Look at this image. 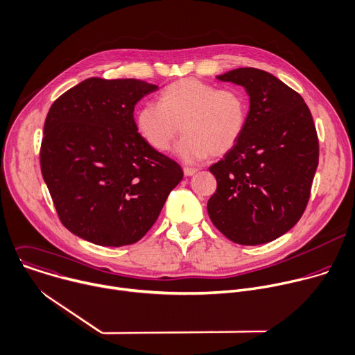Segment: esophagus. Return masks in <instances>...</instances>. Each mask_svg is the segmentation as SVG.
<instances>
[{"label":"esophagus","instance_id":"esophagus-1","mask_svg":"<svg viewBox=\"0 0 355 355\" xmlns=\"http://www.w3.org/2000/svg\"><path fill=\"white\" fill-rule=\"evenodd\" d=\"M196 172H197V169H193V168H183L184 176H193Z\"/></svg>","mask_w":355,"mask_h":355}]
</instances>
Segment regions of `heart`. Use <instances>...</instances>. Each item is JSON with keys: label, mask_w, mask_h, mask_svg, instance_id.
<instances>
[{"label": "heart", "mask_w": 355, "mask_h": 355, "mask_svg": "<svg viewBox=\"0 0 355 355\" xmlns=\"http://www.w3.org/2000/svg\"><path fill=\"white\" fill-rule=\"evenodd\" d=\"M248 121L246 96L232 88H220L196 78L166 85L159 105L146 103L137 110L135 125L146 143L165 153L182 131L176 154L184 162L208 155L221 157L242 137Z\"/></svg>", "instance_id": "heart-1"}]
</instances>
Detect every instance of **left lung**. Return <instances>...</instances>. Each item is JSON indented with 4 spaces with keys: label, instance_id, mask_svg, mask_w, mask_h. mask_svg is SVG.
<instances>
[{
    "label": "left lung",
    "instance_id": "obj_1",
    "mask_svg": "<svg viewBox=\"0 0 355 355\" xmlns=\"http://www.w3.org/2000/svg\"><path fill=\"white\" fill-rule=\"evenodd\" d=\"M217 80L242 85L250 106L242 137L209 168L217 190L208 216L235 243H267L288 232L309 201L319 164L313 119L298 92L263 69L236 68Z\"/></svg>",
    "mask_w": 355,
    "mask_h": 355
}]
</instances>
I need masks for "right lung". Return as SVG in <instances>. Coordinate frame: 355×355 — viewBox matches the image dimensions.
<instances>
[{
    "label": "right lung",
    "mask_w": 355,
    "mask_h": 355,
    "mask_svg": "<svg viewBox=\"0 0 355 355\" xmlns=\"http://www.w3.org/2000/svg\"><path fill=\"white\" fill-rule=\"evenodd\" d=\"M158 87L88 78L51 105L40 168L62 225L101 246L138 242L183 171L139 135L134 106Z\"/></svg>",
    "instance_id": "add662e5"
}]
</instances>
